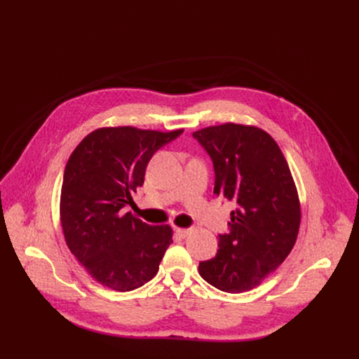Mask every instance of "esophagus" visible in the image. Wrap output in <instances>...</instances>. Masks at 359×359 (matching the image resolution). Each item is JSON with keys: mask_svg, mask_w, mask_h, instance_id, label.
<instances>
[{"mask_svg": "<svg viewBox=\"0 0 359 359\" xmlns=\"http://www.w3.org/2000/svg\"><path fill=\"white\" fill-rule=\"evenodd\" d=\"M192 231V229H176V234L179 236V237H186V236H189V233Z\"/></svg>", "mask_w": 359, "mask_h": 359, "instance_id": "1", "label": "esophagus"}]
</instances>
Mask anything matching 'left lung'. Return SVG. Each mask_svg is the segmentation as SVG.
I'll return each mask as SVG.
<instances>
[{"instance_id":"1","label":"left lung","mask_w":359,"mask_h":359,"mask_svg":"<svg viewBox=\"0 0 359 359\" xmlns=\"http://www.w3.org/2000/svg\"><path fill=\"white\" fill-rule=\"evenodd\" d=\"M194 138L212 160L214 194L237 206L215 257L201 262L199 273L224 292L250 291L295 244L301 210L291 170L275 140L256 126H208Z\"/></svg>"}]
</instances>
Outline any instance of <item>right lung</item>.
<instances>
[{
    "mask_svg": "<svg viewBox=\"0 0 359 359\" xmlns=\"http://www.w3.org/2000/svg\"><path fill=\"white\" fill-rule=\"evenodd\" d=\"M182 132L99 128L69 156L60 203L64 237L84 269L110 290L132 291L153 279L173 243L170 225H148L123 208L134 203L151 157Z\"/></svg>",
    "mask_w": 359,
    "mask_h": 359,
    "instance_id": "1",
    "label": "right lung"
}]
</instances>
